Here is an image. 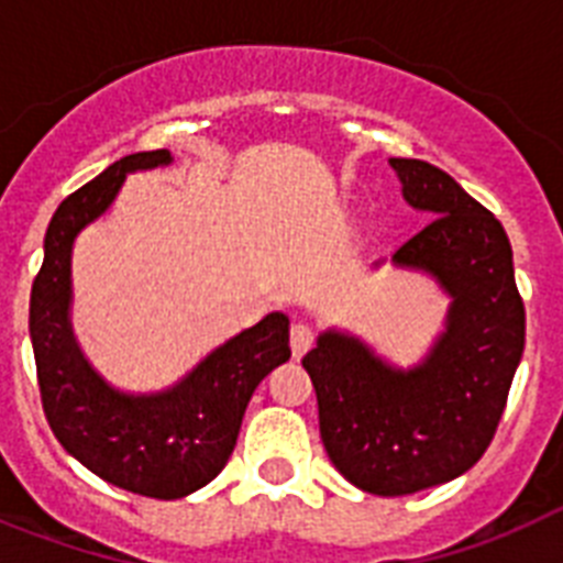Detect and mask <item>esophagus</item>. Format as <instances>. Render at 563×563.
<instances>
[{
  "instance_id": "1",
  "label": "esophagus",
  "mask_w": 563,
  "mask_h": 563,
  "mask_svg": "<svg viewBox=\"0 0 563 563\" xmlns=\"http://www.w3.org/2000/svg\"><path fill=\"white\" fill-rule=\"evenodd\" d=\"M312 343H316V330H312L310 324H305V321H298V324H292V330H290L292 357L307 355V350H310Z\"/></svg>"
}]
</instances>
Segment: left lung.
Returning a JSON list of instances; mask_svg holds the SVG:
<instances>
[{
    "mask_svg": "<svg viewBox=\"0 0 563 563\" xmlns=\"http://www.w3.org/2000/svg\"><path fill=\"white\" fill-rule=\"evenodd\" d=\"M389 163L406 202L434 217L391 262L449 292L445 332L411 369L335 330L301 363L332 465L366 494L406 496L456 479L487 451L525 352V301L494 213L431 163Z\"/></svg>",
    "mask_w": 563,
    "mask_h": 563,
    "instance_id": "8db88e82",
    "label": "left lung"
}]
</instances>
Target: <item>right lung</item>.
I'll return each mask as SVG.
<instances>
[{
	"label": "right lung",
	"mask_w": 563,
	"mask_h": 563,
	"mask_svg": "<svg viewBox=\"0 0 563 563\" xmlns=\"http://www.w3.org/2000/svg\"><path fill=\"white\" fill-rule=\"evenodd\" d=\"M172 152L129 154L69 194L49 220L44 262L30 290V338L49 429L109 485L152 499H183L225 467L256 386L290 357V318L271 312L154 395L109 386L78 350L69 301L73 242L121 191L129 172L168 166Z\"/></svg>",
	"instance_id": "obj_1"
}]
</instances>
